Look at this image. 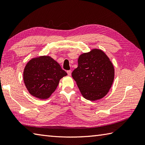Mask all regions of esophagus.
I'll return each instance as SVG.
<instances>
[{"instance_id":"1","label":"esophagus","mask_w":145,"mask_h":145,"mask_svg":"<svg viewBox=\"0 0 145 145\" xmlns=\"http://www.w3.org/2000/svg\"><path fill=\"white\" fill-rule=\"evenodd\" d=\"M67 74L69 76H70L71 74H72V71L71 70H68V71H67Z\"/></svg>"}]
</instances>
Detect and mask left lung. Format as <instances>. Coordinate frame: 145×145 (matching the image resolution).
I'll use <instances>...</instances> for the list:
<instances>
[{"mask_svg":"<svg viewBox=\"0 0 145 145\" xmlns=\"http://www.w3.org/2000/svg\"><path fill=\"white\" fill-rule=\"evenodd\" d=\"M78 64L72 75L83 97L95 101L105 96L115 76L113 65L106 55L101 50L93 49L80 55Z\"/></svg>","mask_w":145,"mask_h":145,"instance_id":"obj_1","label":"left lung"}]
</instances>
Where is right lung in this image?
Segmentation results:
<instances>
[{
  "label": "right lung",
  "mask_w": 145,
  "mask_h": 145,
  "mask_svg": "<svg viewBox=\"0 0 145 145\" xmlns=\"http://www.w3.org/2000/svg\"><path fill=\"white\" fill-rule=\"evenodd\" d=\"M67 75L53 58L43 56L27 63L24 71V81L32 95L47 99L57 88L60 80Z\"/></svg>",
  "instance_id": "right-lung-1"
}]
</instances>
